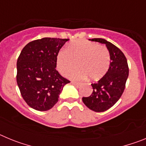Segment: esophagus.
Wrapping results in <instances>:
<instances>
[{
  "label": "esophagus",
  "mask_w": 146,
  "mask_h": 146,
  "mask_svg": "<svg viewBox=\"0 0 146 146\" xmlns=\"http://www.w3.org/2000/svg\"><path fill=\"white\" fill-rule=\"evenodd\" d=\"M72 83V84L73 85H74V86H77V87H78V86H80V83L79 82H74V81H72V82H71Z\"/></svg>",
  "instance_id": "34e87169"
}]
</instances>
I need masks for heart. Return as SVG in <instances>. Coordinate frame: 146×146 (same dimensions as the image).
Returning a JSON list of instances; mask_svg holds the SVG:
<instances>
[{"instance_id": "b5f03b06", "label": "heart", "mask_w": 146, "mask_h": 146, "mask_svg": "<svg viewBox=\"0 0 146 146\" xmlns=\"http://www.w3.org/2000/svg\"><path fill=\"white\" fill-rule=\"evenodd\" d=\"M79 65L71 76L74 79H84L87 76L97 80L106 74L110 64V55L104 46L88 40L79 39L62 48L56 56V67L63 75H66Z\"/></svg>"}]
</instances>
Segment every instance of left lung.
I'll return each mask as SVG.
<instances>
[{"mask_svg": "<svg viewBox=\"0 0 146 146\" xmlns=\"http://www.w3.org/2000/svg\"><path fill=\"white\" fill-rule=\"evenodd\" d=\"M91 41L105 44L110 55V64L107 73L98 82L92 83L91 96L82 97L86 106L95 112H104L114 105L126 86L129 76V66L124 54L113 44L103 38H91Z\"/></svg>", "mask_w": 146, "mask_h": 146, "instance_id": "8db88e82", "label": "left lung"}]
</instances>
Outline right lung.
I'll list each match as a JSON object with an SVG mask.
<instances>
[{
    "mask_svg": "<svg viewBox=\"0 0 146 146\" xmlns=\"http://www.w3.org/2000/svg\"><path fill=\"white\" fill-rule=\"evenodd\" d=\"M69 38H42L29 42L17 62V82L28 106L47 111L58 101L63 88L70 82L56 70V56Z\"/></svg>",
    "mask_w": 146,
    "mask_h": 146,
    "instance_id": "right-lung-1",
    "label": "right lung"
}]
</instances>
